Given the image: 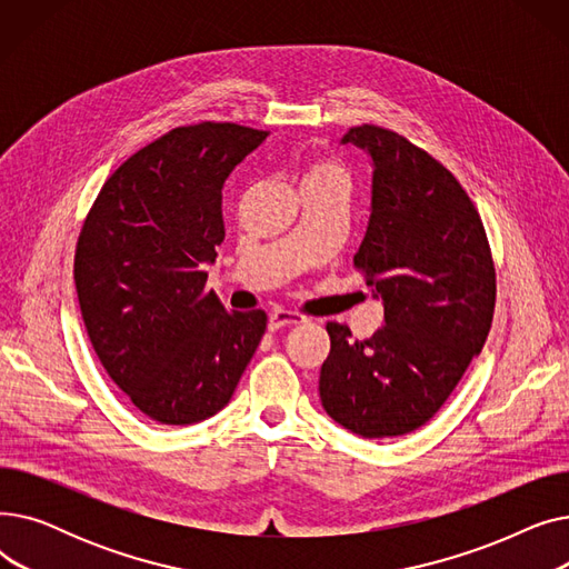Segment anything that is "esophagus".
Segmentation results:
<instances>
[{"mask_svg":"<svg viewBox=\"0 0 569 569\" xmlns=\"http://www.w3.org/2000/svg\"><path fill=\"white\" fill-rule=\"evenodd\" d=\"M307 318L302 316V313H295V311H283V309H279V311H274L272 316H269V330L272 332H277V330H281V327H288V325H300V322H305Z\"/></svg>","mask_w":569,"mask_h":569,"instance_id":"obj_1","label":"esophagus"}]
</instances>
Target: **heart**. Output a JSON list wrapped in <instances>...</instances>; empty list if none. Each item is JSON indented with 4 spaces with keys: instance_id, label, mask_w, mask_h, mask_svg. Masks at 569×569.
<instances>
[{
    "instance_id": "heart-1",
    "label": "heart",
    "mask_w": 569,
    "mask_h": 569,
    "mask_svg": "<svg viewBox=\"0 0 569 569\" xmlns=\"http://www.w3.org/2000/svg\"><path fill=\"white\" fill-rule=\"evenodd\" d=\"M322 179H337V182H346L343 168L332 159H318L309 166L305 182H322Z\"/></svg>"
}]
</instances>
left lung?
Instances as JSON below:
<instances>
[{"instance_id": "8db88e82", "label": "left lung", "mask_w": 569, "mask_h": 569, "mask_svg": "<svg viewBox=\"0 0 569 569\" xmlns=\"http://www.w3.org/2000/svg\"><path fill=\"white\" fill-rule=\"evenodd\" d=\"M373 163L371 217L355 253L385 307L365 341L327 322L320 369L327 415L362 438L427 425L482 352L496 307V269L480 214L457 177L425 149L376 124L343 138Z\"/></svg>"}]
</instances>
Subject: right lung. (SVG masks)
<instances>
[{
    "label": "right lung",
    "instance_id": "right-lung-1",
    "mask_svg": "<svg viewBox=\"0 0 569 569\" xmlns=\"http://www.w3.org/2000/svg\"><path fill=\"white\" fill-rule=\"evenodd\" d=\"M264 138L230 122L172 129L108 177L82 223L73 279L89 341L154 422L217 415L264 335V311H228L204 288L223 182Z\"/></svg>",
    "mask_w": 569,
    "mask_h": 569
}]
</instances>
